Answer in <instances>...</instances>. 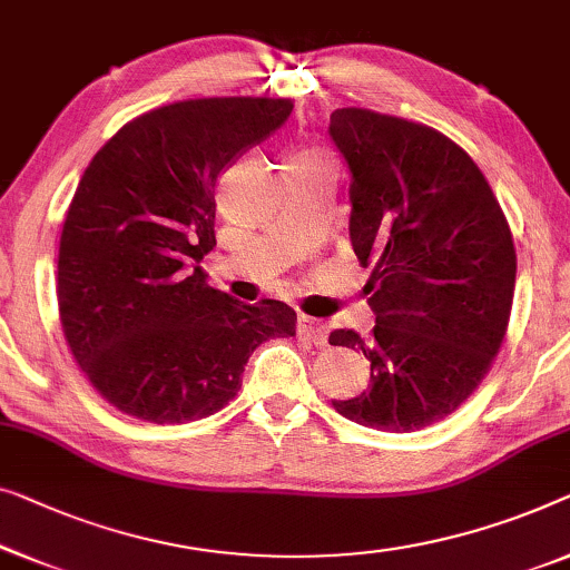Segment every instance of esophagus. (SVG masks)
I'll list each match as a JSON object with an SVG mask.
<instances>
[{"label": "esophagus", "instance_id": "obj_1", "mask_svg": "<svg viewBox=\"0 0 570 570\" xmlns=\"http://www.w3.org/2000/svg\"><path fill=\"white\" fill-rule=\"evenodd\" d=\"M298 334L301 340L316 344V346H326V328L321 326V321L311 318V316H301L298 318Z\"/></svg>", "mask_w": 570, "mask_h": 570}]
</instances>
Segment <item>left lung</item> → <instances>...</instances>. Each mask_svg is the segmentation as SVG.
Here are the masks:
<instances>
[{"label":"left lung","instance_id":"1","mask_svg":"<svg viewBox=\"0 0 570 570\" xmlns=\"http://www.w3.org/2000/svg\"><path fill=\"white\" fill-rule=\"evenodd\" d=\"M328 136L350 167V242L373 267V334L336 328L360 350L370 385L332 401L344 419L414 432L481 385L504 342L517 254L478 164L440 130L362 107L332 112Z\"/></svg>","mask_w":570,"mask_h":570}]
</instances>
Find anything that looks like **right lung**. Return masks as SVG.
Returning a JSON list of instances; mask_svg holds the SVG:
<instances>
[{
	"label": "right lung",
	"instance_id": "1",
	"mask_svg": "<svg viewBox=\"0 0 570 570\" xmlns=\"http://www.w3.org/2000/svg\"><path fill=\"white\" fill-rule=\"evenodd\" d=\"M291 100L205 97L138 115L89 161L59 246L63 336L122 414L185 424L242 387L252 352L295 334L283 301L246 305L205 283L218 177L291 118Z\"/></svg>",
	"mask_w": 570,
	"mask_h": 570
}]
</instances>
